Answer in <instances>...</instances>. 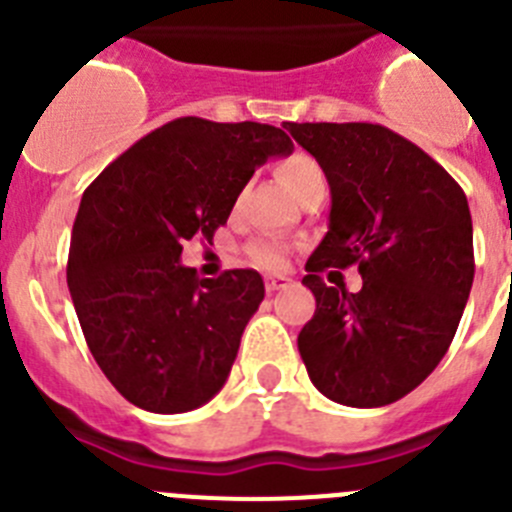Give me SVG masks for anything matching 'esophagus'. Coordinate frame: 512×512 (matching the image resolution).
I'll return each instance as SVG.
<instances>
[{
	"label": "esophagus",
	"mask_w": 512,
	"mask_h": 512,
	"mask_svg": "<svg viewBox=\"0 0 512 512\" xmlns=\"http://www.w3.org/2000/svg\"><path fill=\"white\" fill-rule=\"evenodd\" d=\"M290 285H293V280L283 278V275H278V278H275V275H272V278H265L267 293H278V290L290 288Z\"/></svg>",
	"instance_id": "34e87169"
}]
</instances>
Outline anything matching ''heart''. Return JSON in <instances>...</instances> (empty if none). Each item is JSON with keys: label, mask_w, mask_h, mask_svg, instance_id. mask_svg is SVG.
Returning a JSON list of instances; mask_svg holds the SVG:
<instances>
[{"label": "heart", "mask_w": 512, "mask_h": 512, "mask_svg": "<svg viewBox=\"0 0 512 512\" xmlns=\"http://www.w3.org/2000/svg\"><path fill=\"white\" fill-rule=\"evenodd\" d=\"M278 176L280 181H283L285 189H288L290 194H295L298 199L303 197L305 191L313 184L326 181L321 164L305 154H293L285 161H280ZM247 257H250L257 267H265V270H283L285 262H288V250H285L283 245H278V242L257 240L247 247Z\"/></svg>", "instance_id": "b5f03b06"}]
</instances>
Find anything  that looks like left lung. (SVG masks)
<instances>
[{"label": "left lung", "mask_w": 512, "mask_h": 512, "mask_svg": "<svg viewBox=\"0 0 512 512\" xmlns=\"http://www.w3.org/2000/svg\"><path fill=\"white\" fill-rule=\"evenodd\" d=\"M331 186L323 242L305 262L315 313L298 351L315 389L346 407H386L442 361L475 278L465 191L432 156L379 123H285ZM358 264L365 288L322 283Z\"/></svg>", "instance_id": "obj_1"}]
</instances>
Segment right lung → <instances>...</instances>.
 I'll use <instances>...</instances> for the list:
<instances>
[{
	"mask_svg": "<svg viewBox=\"0 0 512 512\" xmlns=\"http://www.w3.org/2000/svg\"><path fill=\"white\" fill-rule=\"evenodd\" d=\"M293 141L267 123L176 118L133 143L85 189L68 288L100 371L154 414L202 407L227 381L265 298L260 272L199 280L181 242L214 237L257 166Z\"/></svg>",
	"mask_w": 512,
	"mask_h": 512,
	"instance_id": "add662e5",
	"label": "right lung"
}]
</instances>
